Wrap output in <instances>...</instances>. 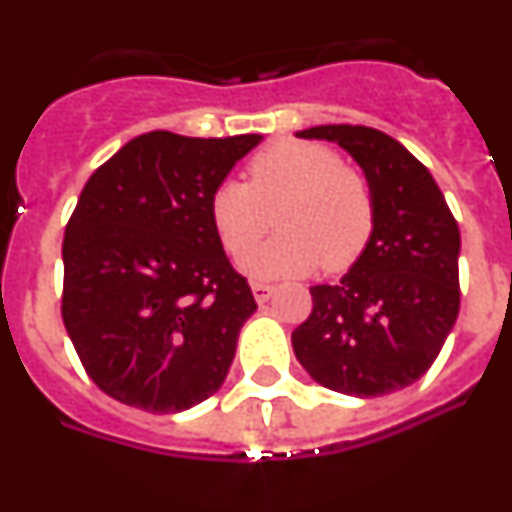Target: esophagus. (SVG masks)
I'll return each instance as SVG.
<instances>
[{
  "instance_id": "obj_1",
  "label": "esophagus",
  "mask_w": 512,
  "mask_h": 512,
  "mask_svg": "<svg viewBox=\"0 0 512 512\" xmlns=\"http://www.w3.org/2000/svg\"><path fill=\"white\" fill-rule=\"evenodd\" d=\"M251 292H253V297H256V302H266L271 297V292H274V287H271V284H264V282H253Z\"/></svg>"
}]
</instances>
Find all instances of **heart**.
Instances as JSON below:
<instances>
[{"label": "heart", "mask_w": 512, "mask_h": 512, "mask_svg": "<svg viewBox=\"0 0 512 512\" xmlns=\"http://www.w3.org/2000/svg\"><path fill=\"white\" fill-rule=\"evenodd\" d=\"M269 215H277L279 235L246 261L259 279L354 266L372 241L377 210L366 176L333 148L279 140L251 158L246 184L225 179L210 194L212 230L233 259L264 238Z\"/></svg>", "instance_id": "1"}]
</instances>
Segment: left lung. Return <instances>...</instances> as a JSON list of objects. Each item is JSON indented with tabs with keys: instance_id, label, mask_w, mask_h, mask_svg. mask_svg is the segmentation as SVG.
<instances>
[{
	"instance_id": "obj_1",
	"label": "left lung",
	"mask_w": 512,
	"mask_h": 512,
	"mask_svg": "<svg viewBox=\"0 0 512 512\" xmlns=\"http://www.w3.org/2000/svg\"><path fill=\"white\" fill-rule=\"evenodd\" d=\"M300 138L336 140L374 194L369 246L338 284L310 287V318L292 348L312 379L351 397H382L423 377L459 315V225L431 171L366 125H318Z\"/></svg>"
}]
</instances>
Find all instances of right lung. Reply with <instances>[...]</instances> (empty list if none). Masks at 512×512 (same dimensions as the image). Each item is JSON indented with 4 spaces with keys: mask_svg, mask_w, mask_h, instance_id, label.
Instances as JSON below:
<instances>
[{
    "mask_svg": "<svg viewBox=\"0 0 512 512\" xmlns=\"http://www.w3.org/2000/svg\"><path fill=\"white\" fill-rule=\"evenodd\" d=\"M261 135H138L81 189L63 235L61 315L89 379L146 413L220 390L256 310L210 223V194Z\"/></svg>",
    "mask_w": 512,
    "mask_h": 512,
    "instance_id": "right-lung-1",
    "label": "right lung"
}]
</instances>
